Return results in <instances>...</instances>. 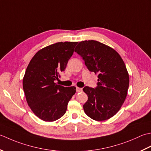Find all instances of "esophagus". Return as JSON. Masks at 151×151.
<instances>
[{"label": "esophagus", "mask_w": 151, "mask_h": 151, "mask_svg": "<svg viewBox=\"0 0 151 151\" xmlns=\"http://www.w3.org/2000/svg\"><path fill=\"white\" fill-rule=\"evenodd\" d=\"M83 91V89L81 88H79V87H76V91L79 93V92H81Z\"/></svg>", "instance_id": "esophagus-1"}]
</instances>
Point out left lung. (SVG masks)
Here are the masks:
<instances>
[{
  "label": "left lung",
  "mask_w": 151,
  "mask_h": 151,
  "mask_svg": "<svg viewBox=\"0 0 151 151\" xmlns=\"http://www.w3.org/2000/svg\"><path fill=\"white\" fill-rule=\"evenodd\" d=\"M75 51L89 71L98 73L96 87L83 88L88 96L85 113L97 121L110 119L119 111L127 95L129 76L124 61L113 48L95 40L79 42Z\"/></svg>",
  "instance_id": "obj_1"
}]
</instances>
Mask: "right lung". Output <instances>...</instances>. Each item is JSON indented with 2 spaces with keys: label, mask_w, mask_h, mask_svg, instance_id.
I'll return each instance as SVG.
<instances>
[{
  "label": "right lung",
  "mask_w": 151,
  "mask_h": 151,
  "mask_svg": "<svg viewBox=\"0 0 151 151\" xmlns=\"http://www.w3.org/2000/svg\"><path fill=\"white\" fill-rule=\"evenodd\" d=\"M78 42H58L37 52L30 61L23 80L28 105L38 118L52 122L65 114L75 87H64L55 81L60 78Z\"/></svg>",
  "instance_id": "right-lung-1"
}]
</instances>
